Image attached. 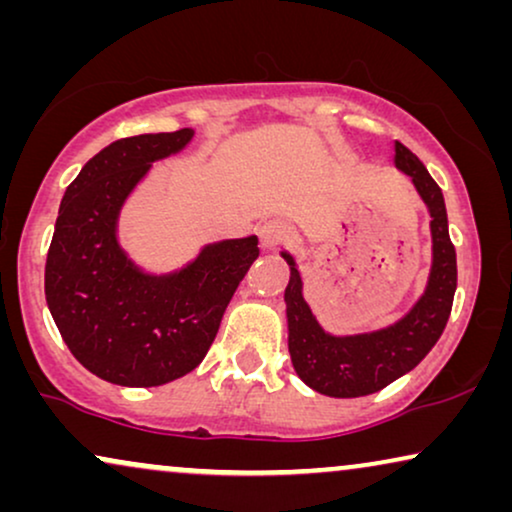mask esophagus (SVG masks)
Here are the masks:
<instances>
[{
  "label": "esophagus",
  "mask_w": 512,
  "mask_h": 512,
  "mask_svg": "<svg viewBox=\"0 0 512 512\" xmlns=\"http://www.w3.org/2000/svg\"><path fill=\"white\" fill-rule=\"evenodd\" d=\"M258 240L263 249H277L291 240V228L284 221H268L258 228Z\"/></svg>",
  "instance_id": "esophagus-1"
}]
</instances>
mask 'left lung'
Listing matches in <instances>:
<instances>
[{
  "label": "left lung",
  "instance_id": "8db88e82",
  "mask_svg": "<svg viewBox=\"0 0 512 512\" xmlns=\"http://www.w3.org/2000/svg\"><path fill=\"white\" fill-rule=\"evenodd\" d=\"M396 167L403 170L422 195L431 214L433 265L424 296L398 321L375 333L335 338L312 317L303 300L300 272L289 254L291 279L284 291L289 317V354L293 368L307 387L333 398L375 394L410 373L443 335L457 291V251L447 233V212L440 186L408 146L396 142Z\"/></svg>",
  "mask_w": 512,
  "mask_h": 512
}]
</instances>
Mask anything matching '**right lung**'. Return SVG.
<instances>
[{"mask_svg": "<svg viewBox=\"0 0 512 512\" xmlns=\"http://www.w3.org/2000/svg\"><path fill=\"white\" fill-rule=\"evenodd\" d=\"M193 130L125 137L67 186L46 258V303L90 373L121 387H160L200 366L233 293L258 258L256 235L209 244L172 275H144L116 242V219L153 160Z\"/></svg>", "mask_w": 512, "mask_h": 512, "instance_id": "obj_1", "label": "right lung"}]
</instances>
